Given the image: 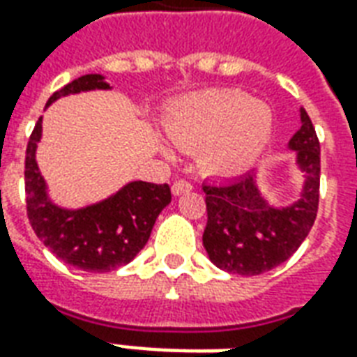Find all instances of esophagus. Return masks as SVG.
Listing matches in <instances>:
<instances>
[{
  "mask_svg": "<svg viewBox=\"0 0 357 357\" xmlns=\"http://www.w3.org/2000/svg\"><path fill=\"white\" fill-rule=\"evenodd\" d=\"M191 189H193V185H191L187 179H178V181H174V185H172V193L183 195V193H189Z\"/></svg>",
  "mask_w": 357,
  "mask_h": 357,
  "instance_id": "obj_1",
  "label": "esophagus"
}]
</instances>
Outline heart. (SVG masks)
<instances>
[{"mask_svg": "<svg viewBox=\"0 0 357 357\" xmlns=\"http://www.w3.org/2000/svg\"><path fill=\"white\" fill-rule=\"evenodd\" d=\"M164 130L179 149L201 151V168L218 178H237L268 149L273 114L264 102L233 89H206L172 102ZM164 153H168L164 147Z\"/></svg>", "mask_w": 357, "mask_h": 357, "instance_id": "1", "label": "heart"}]
</instances>
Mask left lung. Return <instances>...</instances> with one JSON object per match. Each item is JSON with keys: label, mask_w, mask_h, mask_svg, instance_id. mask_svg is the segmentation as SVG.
<instances>
[{"label": "left lung", "mask_w": 357, "mask_h": 357, "mask_svg": "<svg viewBox=\"0 0 357 357\" xmlns=\"http://www.w3.org/2000/svg\"><path fill=\"white\" fill-rule=\"evenodd\" d=\"M300 122L289 141L304 174L298 201L287 206L269 204L256 174L202 183L208 212L202 245L216 268L237 275H260L287 262L307 237L319 202V141L304 109H300Z\"/></svg>", "instance_id": "left-lung-1"}]
</instances>
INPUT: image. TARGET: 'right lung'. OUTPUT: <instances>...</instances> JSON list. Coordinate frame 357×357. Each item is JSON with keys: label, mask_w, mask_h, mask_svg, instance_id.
Here are the masks:
<instances>
[{"label": "right lung", "mask_w": 357, "mask_h": 357, "mask_svg": "<svg viewBox=\"0 0 357 357\" xmlns=\"http://www.w3.org/2000/svg\"><path fill=\"white\" fill-rule=\"evenodd\" d=\"M91 89H110L101 74H86L51 95L61 97ZM42 139V118L30 135L24 162L26 212L32 229L61 262L84 271H112L130 264L147 245L156 218L172 201L168 183L130 181L116 193L82 208H63L51 201L47 183L36 162Z\"/></svg>", "instance_id": "right-lung-1"}]
</instances>
